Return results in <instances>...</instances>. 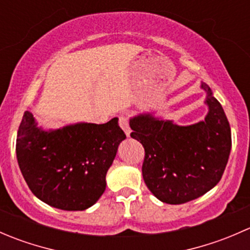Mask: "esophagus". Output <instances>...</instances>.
I'll return each instance as SVG.
<instances>
[{
  "mask_svg": "<svg viewBox=\"0 0 250 250\" xmlns=\"http://www.w3.org/2000/svg\"><path fill=\"white\" fill-rule=\"evenodd\" d=\"M120 125L121 128L123 129V132L125 133L127 137L130 135V127H129V123H128V117L125 113H121L120 115Z\"/></svg>",
  "mask_w": 250,
  "mask_h": 250,
  "instance_id": "esophagus-1",
  "label": "esophagus"
}]
</instances>
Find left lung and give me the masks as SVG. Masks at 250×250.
I'll return each instance as SVG.
<instances>
[{
    "label": "left lung",
    "mask_w": 250,
    "mask_h": 250,
    "mask_svg": "<svg viewBox=\"0 0 250 250\" xmlns=\"http://www.w3.org/2000/svg\"><path fill=\"white\" fill-rule=\"evenodd\" d=\"M208 106L204 120L179 125L144 112L130 117V137L145 148L143 178L156 198L183 204L201 197L220 181L231 151V129L220 103L201 83Z\"/></svg>",
    "instance_id": "8db88e82"
}]
</instances>
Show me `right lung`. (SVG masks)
<instances>
[{
	"label": "right lung",
	"mask_w": 250,
	"mask_h": 250,
	"mask_svg": "<svg viewBox=\"0 0 250 250\" xmlns=\"http://www.w3.org/2000/svg\"><path fill=\"white\" fill-rule=\"evenodd\" d=\"M125 134L115 117L104 125L77 122L39 127L25 111L17 135V160L31 192L62 210H84L106 188V173Z\"/></svg>",
	"instance_id": "obj_1"
}]
</instances>
